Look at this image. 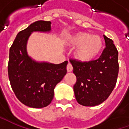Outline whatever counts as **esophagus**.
Segmentation results:
<instances>
[{
  "instance_id": "esophagus-1",
  "label": "esophagus",
  "mask_w": 129,
  "mask_h": 129,
  "mask_svg": "<svg viewBox=\"0 0 129 129\" xmlns=\"http://www.w3.org/2000/svg\"><path fill=\"white\" fill-rule=\"evenodd\" d=\"M67 71L68 72H72V66L70 63H68L67 65Z\"/></svg>"
}]
</instances>
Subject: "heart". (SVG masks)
Here are the masks:
<instances>
[{
  "instance_id": "1",
  "label": "heart",
  "mask_w": 129,
  "mask_h": 129,
  "mask_svg": "<svg viewBox=\"0 0 129 129\" xmlns=\"http://www.w3.org/2000/svg\"><path fill=\"white\" fill-rule=\"evenodd\" d=\"M68 44L77 47L74 56L80 62L93 61L99 55L103 48L101 38L87 32H77L68 39Z\"/></svg>"
}]
</instances>
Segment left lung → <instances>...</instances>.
Segmentation results:
<instances>
[{
    "instance_id": "obj_1",
    "label": "left lung",
    "mask_w": 129,
    "mask_h": 129,
    "mask_svg": "<svg viewBox=\"0 0 129 129\" xmlns=\"http://www.w3.org/2000/svg\"><path fill=\"white\" fill-rule=\"evenodd\" d=\"M106 48L101 55L90 62L71 59L77 81L73 89L78 103L95 106L106 101L116 86L118 75V52L113 40L103 35Z\"/></svg>"
}]
</instances>
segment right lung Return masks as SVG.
Listing matches in <instances>:
<instances>
[{
	"label": "right lung",
	"instance_id": "right-lung-1",
	"mask_svg": "<svg viewBox=\"0 0 129 129\" xmlns=\"http://www.w3.org/2000/svg\"><path fill=\"white\" fill-rule=\"evenodd\" d=\"M50 32L51 22L37 21L18 32L9 50L8 72L17 98L24 105L40 108L50 104L54 87L67 73L68 62L54 64L39 62L28 56V39L32 32Z\"/></svg>",
	"mask_w": 129,
	"mask_h": 129
}]
</instances>
